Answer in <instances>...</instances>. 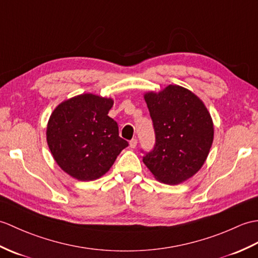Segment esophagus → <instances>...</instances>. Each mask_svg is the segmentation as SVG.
I'll list each match as a JSON object with an SVG mask.
<instances>
[{
    "label": "esophagus",
    "mask_w": 258,
    "mask_h": 258,
    "mask_svg": "<svg viewBox=\"0 0 258 258\" xmlns=\"http://www.w3.org/2000/svg\"><path fill=\"white\" fill-rule=\"evenodd\" d=\"M136 145H137V140L136 139H133V140L130 141V147L131 148H135Z\"/></svg>",
    "instance_id": "1"
}]
</instances>
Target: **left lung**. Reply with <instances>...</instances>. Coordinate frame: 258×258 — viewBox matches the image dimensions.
Returning a JSON list of instances; mask_svg holds the SVG:
<instances>
[{
  "instance_id": "obj_1",
  "label": "left lung",
  "mask_w": 258,
  "mask_h": 258,
  "mask_svg": "<svg viewBox=\"0 0 258 258\" xmlns=\"http://www.w3.org/2000/svg\"><path fill=\"white\" fill-rule=\"evenodd\" d=\"M154 131L153 151L144 164L157 180L178 184L205 164L213 142V122L203 102L180 86H168L144 95Z\"/></svg>"
}]
</instances>
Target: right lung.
I'll list each match as a JSON object with an SVG mask.
<instances>
[{
    "mask_svg": "<svg viewBox=\"0 0 258 258\" xmlns=\"http://www.w3.org/2000/svg\"><path fill=\"white\" fill-rule=\"evenodd\" d=\"M113 100L83 93L63 101L49 117L47 143L60 168L80 181L103 176L128 143L107 113Z\"/></svg>",
    "mask_w": 258,
    "mask_h": 258,
    "instance_id": "obj_1",
    "label": "right lung"
}]
</instances>
